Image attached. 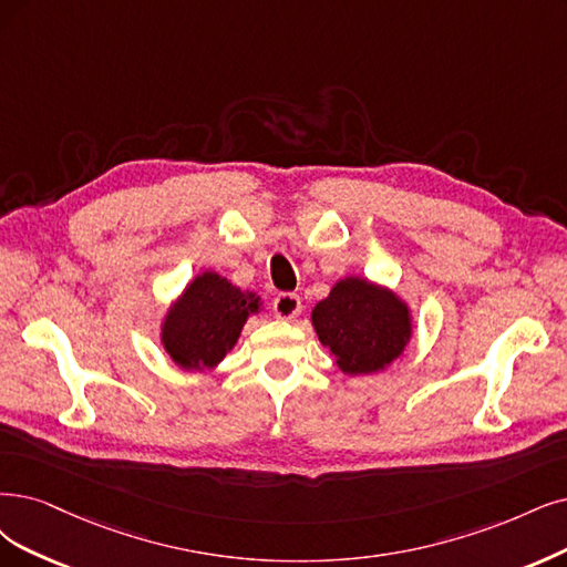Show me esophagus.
Here are the masks:
<instances>
[{
    "label": "esophagus",
    "mask_w": 567,
    "mask_h": 567,
    "mask_svg": "<svg viewBox=\"0 0 567 567\" xmlns=\"http://www.w3.org/2000/svg\"><path fill=\"white\" fill-rule=\"evenodd\" d=\"M272 312H276V318H280V320H295L301 312L299 295L282 291V295H278L276 301H272Z\"/></svg>",
    "instance_id": "1"
}]
</instances>
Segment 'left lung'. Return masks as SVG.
Returning <instances> with one entry per match:
<instances>
[{"mask_svg":"<svg viewBox=\"0 0 567 567\" xmlns=\"http://www.w3.org/2000/svg\"><path fill=\"white\" fill-rule=\"evenodd\" d=\"M310 322L346 375L385 371L413 339L411 306L394 289L362 276L333 282Z\"/></svg>","mask_w":567,"mask_h":567,"instance_id":"obj_1","label":"left lung"}]
</instances>
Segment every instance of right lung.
<instances>
[{
  "mask_svg": "<svg viewBox=\"0 0 567 567\" xmlns=\"http://www.w3.org/2000/svg\"><path fill=\"white\" fill-rule=\"evenodd\" d=\"M264 301L217 270H203L167 306L161 320V346L182 371L217 369L236 348L243 327L259 316Z\"/></svg>",
  "mask_w": 567,
  "mask_h": 567,
  "instance_id": "add662e5",
  "label": "right lung"
}]
</instances>
